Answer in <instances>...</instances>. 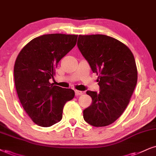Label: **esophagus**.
<instances>
[{
    "label": "esophagus",
    "mask_w": 156,
    "mask_h": 156,
    "mask_svg": "<svg viewBox=\"0 0 156 156\" xmlns=\"http://www.w3.org/2000/svg\"><path fill=\"white\" fill-rule=\"evenodd\" d=\"M83 94L82 91H79V90H75V95L79 96V95H81Z\"/></svg>",
    "instance_id": "obj_1"
}]
</instances>
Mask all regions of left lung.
Returning a JSON list of instances; mask_svg holds the SVG:
<instances>
[{
    "mask_svg": "<svg viewBox=\"0 0 156 156\" xmlns=\"http://www.w3.org/2000/svg\"><path fill=\"white\" fill-rule=\"evenodd\" d=\"M78 48L93 73L100 92L88 91L92 104L83 111L84 121L94 126L110 125L122 114L137 82V69L129 48L104 34L79 35Z\"/></svg>",
    "mask_w": 156,
    "mask_h": 156,
    "instance_id": "1",
    "label": "left lung"
}]
</instances>
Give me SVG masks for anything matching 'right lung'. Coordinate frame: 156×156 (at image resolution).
Returning a JSON list of instances; mask_svg holds the SVG:
<instances>
[{
  "instance_id": "right-lung-1",
  "label": "right lung",
  "mask_w": 156,
  "mask_h": 156,
  "mask_svg": "<svg viewBox=\"0 0 156 156\" xmlns=\"http://www.w3.org/2000/svg\"><path fill=\"white\" fill-rule=\"evenodd\" d=\"M78 35L44 34L32 40L20 51L13 74L17 95L33 122L48 127L60 122L65 103L74 97L72 89L50 83L55 69L74 47Z\"/></svg>"
}]
</instances>
